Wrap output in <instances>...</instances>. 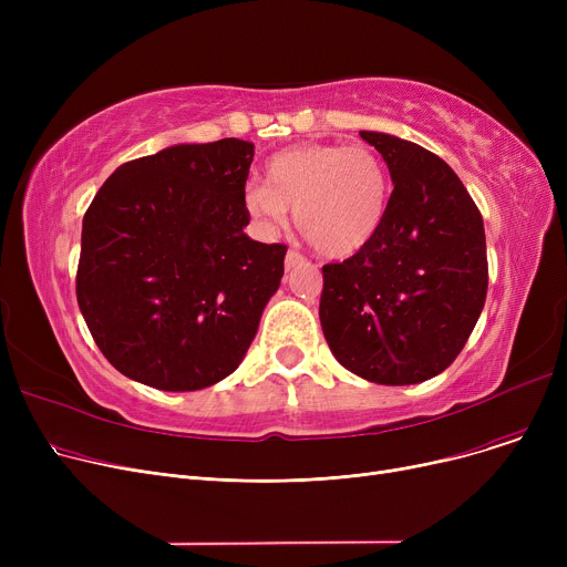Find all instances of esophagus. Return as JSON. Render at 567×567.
I'll return each instance as SVG.
<instances>
[{
  "instance_id": "obj_1",
  "label": "esophagus",
  "mask_w": 567,
  "mask_h": 567,
  "mask_svg": "<svg viewBox=\"0 0 567 567\" xmlns=\"http://www.w3.org/2000/svg\"><path fill=\"white\" fill-rule=\"evenodd\" d=\"M303 261V255L301 252H296V250H287V255H285V268L289 271V268H293L296 264H301Z\"/></svg>"
}]
</instances>
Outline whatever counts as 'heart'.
<instances>
[{"label":"heart","instance_id":"1","mask_svg":"<svg viewBox=\"0 0 567 567\" xmlns=\"http://www.w3.org/2000/svg\"><path fill=\"white\" fill-rule=\"evenodd\" d=\"M266 186L246 195L264 227H282L293 212L303 241L342 259L377 236L391 202V172L370 144H303L268 158Z\"/></svg>","mask_w":567,"mask_h":567}]
</instances>
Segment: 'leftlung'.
Instances as JSON below:
<instances>
[{
	"label": "left lung",
	"mask_w": 567,
	"mask_h": 567,
	"mask_svg": "<svg viewBox=\"0 0 567 567\" xmlns=\"http://www.w3.org/2000/svg\"><path fill=\"white\" fill-rule=\"evenodd\" d=\"M361 137L383 156L395 188L372 241L321 268V329L349 372L383 385L421 383L457 359L483 312V216L427 148L372 131Z\"/></svg>",
	"instance_id": "obj_1"
}]
</instances>
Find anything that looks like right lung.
<instances>
[{
  "instance_id": "add662e5",
  "label": "right lung",
  "mask_w": 567,
  "mask_h": 567,
  "mask_svg": "<svg viewBox=\"0 0 567 567\" xmlns=\"http://www.w3.org/2000/svg\"><path fill=\"white\" fill-rule=\"evenodd\" d=\"M255 144H178L118 167L89 204L78 306L105 359L158 391L229 377L285 274V244H259L246 182Z\"/></svg>"
}]
</instances>
